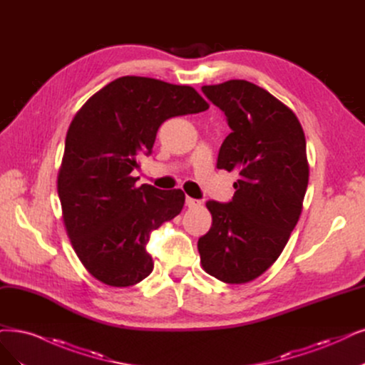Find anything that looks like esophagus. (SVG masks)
<instances>
[{
  "label": "esophagus",
  "instance_id": "obj_1",
  "mask_svg": "<svg viewBox=\"0 0 365 365\" xmlns=\"http://www.w3.org/2000/svg\"><path fill=\"white\" fill-rule=\"evenodd\" d=\"M186 206L192 209V207H200L201 206V201L200 200H195V198H191V197H186Z\"/></svg>",
  "mask_w": 365,
  "mask_h": 365
}]
</instances>
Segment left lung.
<instances>
[{"instance_id": "left-lung-1", "label": "left lung", "mask_w": 365, "mask_h": 365, "mask_svg": "<svg viewBox=\"0 0 365 365\" xmlns=\"http://www.w3.org/2000/svg\"><path fill=\"white\" fill-rule=\"evenodd\" d=\"M201 90L232 129L217 167L239 180L232 201L206 203L212 227L198 239L200 260L209 275L244 284L275 263L298 224L309 173L305 135L289 106L248 81Z\"/></svg>"}]
</instances>
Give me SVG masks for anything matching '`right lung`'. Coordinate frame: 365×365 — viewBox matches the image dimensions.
Segmentation results:
<instances>
[{"instance_id":"obj_1","label":"right lung","mask_w":365,"mask_h":365,"mask_svg":"<svg viewBox=\"0 0 365 365\" xmlns=\"http://www.w3.org/2000/svg\"><path fill=\"white\" fill-rule=\"evenodd\" d=\"M207 108L190 86L121 76L73 117L57 180L63 222L78 259L103 284L129 287L153 271L147 242L180 213L185 194L137 186L132 171L165 120Z\"/></svg>"}]
</instances>
